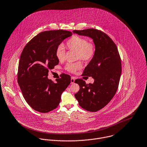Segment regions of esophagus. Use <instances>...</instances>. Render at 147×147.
I'll return each mask as SVG.
<instances>
[{"mask_svg":"<svg viewBox=\"0 0 147 147\" xmlns=\"http://www.w3.org/2000/svg\"><path fill=\"white\" fill-rule=\"evenodd\" d=\"M75 81V78L74 77H71V84H74Z\"/></svg>","mask_w":147,"mask_h":147,"instance_id":"esophagus-1","label":"esophagus"}]
</instances>
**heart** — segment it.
Here are the masks:
<instances>
[{"mask_svg":"<svg viewBox=\"0 0 147 147\" xmlns=\"http://www.w3.org/2000/svg\"><path fill=\"white\" fill-rule=\"evenodd\" d=\"M65 47L69 50L77 52V59H82L84 61L92 60L96 53V47L94 43L88 42L86 38L78 35H73L65 43ZM55 55L58 61L64 60L65 57L64 48L61 46H58L55 49ZM82 66L80 62L69 63L66 65L65 69L70 73H75L81 69Z\"/></svg>","mask_w":147,"mask_h":147,"instance_id":"b5f03b06","label":"heart"}]
</instances>
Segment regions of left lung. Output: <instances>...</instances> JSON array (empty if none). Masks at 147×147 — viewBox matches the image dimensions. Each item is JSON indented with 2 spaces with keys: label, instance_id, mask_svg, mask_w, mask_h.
<instances>
[{
  "label": "left lung",
  "instance_id": "obj_1",
  "mask_svg": "<svg viewBox=\"0 0 147 147\" xmlns=\"http://www.w3.org/2000/svg\"><path fill=\"white\" fill-rule=\"evenodd\" d=\"M73 32L89 36L95 45V55L82 74L93 78L94 83L88 84L82 79H77L74 82L80 89L74 96L81 108L97 112L111 101L117 90L121 74V58L115 42L102 31L88 28Z\"/></svg>",
  "mask_w": 147,
  "mask_h": 147
}]
</instances>
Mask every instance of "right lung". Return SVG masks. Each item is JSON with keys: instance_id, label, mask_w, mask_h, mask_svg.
Listing matches in <instances>:
<instances>
[{"instance_id": "obj_1", "label": "right lung", "mask_w": 147, "mask_h": 147, "mask_svg": "<svg viewBox=\"0 0 147 147\" xmlns=\"http://www.w3.org/2000/svg\"><path fill=\"white\" fill-rule=\"evenodd\" d=\"M71 35L62 30L41 32L26 44L21 53L18 82L26 101L36 111L45 113L57 108L62 92L70 84L68 74H62L56 82L47 76L49 71L59 63L56 48Z\"/></svg>"}]
</instances>
